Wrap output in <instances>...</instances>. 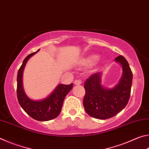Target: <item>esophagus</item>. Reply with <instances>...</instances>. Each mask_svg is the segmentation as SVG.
<instances>
[{"label":"esophagus","instance_id":"esophagus-1","mask_svg":"<svg viewBox=\"0 0 149 149\" xmlns=\"http://www.w3.org/2000/svg\"><path fill=\"white\" fill-rule=\"evenodd\" d=\"M81 81L79 79H76L74 81V84L76 85H81Z\"/></svg>","mask_w":149,"mask_h":149}]
</instances>
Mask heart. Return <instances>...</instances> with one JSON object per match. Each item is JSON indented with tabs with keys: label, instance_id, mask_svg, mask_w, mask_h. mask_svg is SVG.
Wrapping results in <instances>:
<instances>
[{
	"label": "heart",
	"instance_id": "1",
	"mask_svg": "<svg viewBox=\"0 0 149 149\" xmlns=\"http://www.w3.org/2000/svg\"><path fill=\"white\" fill-rule=\"evenodd\" d=\"M98 59V56L97 55H91L86 58H84L81 60L80 64L81 66L85 68H89L95 64Z\"/></svg>",
	"mask_w": 149,
	"mask_h": 149
}]
</instances>
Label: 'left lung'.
I'll return each mask as SVG.
<instances>
[{
  "label": "left lung",
  "mask_w": 149,
  "mask_h": 149,
  "mask_svg": "<svg viewBox=\"0 0 149 149\" xmlns=\"http://www.w3.org/2000/svg\"><path fill=\"white\" fill-rule=\"evenodd\" d=\"M123 70L122 77L118 84L111 89L101 85V72L92 74L85 81V110L90 116L106 120L121 112L129 101L132 85L133 74L126 59L123 56L115 58Z\"/></svg>",
  "instance_id": "1"
}]
</instances>
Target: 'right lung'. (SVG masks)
<instances>
[{
	"instance_id": "add662e5",
	"label": "right lung",
	"mask_w": 149,
	"mask_h": 149,
	"mask_svg": "<svg viewBox=\"0 0 149 149\" xmlns=\"http://www.w3.org/2000/svg\"><path fill=\"white\" fill-rule=\"evenodd\" d=\"M39 50L29 54L24 59L17 75V97L19 104L27 114L38 121H49L56 118L61 112L65 96L72 89L70 85L59 84L49 97L39 100H34L27 97L24 92L22 84L24 70L27 62Z\"/></svg>"
}]
</instances>
